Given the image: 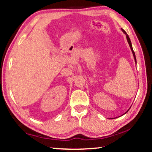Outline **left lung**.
Wrapping results in <instances>:
<instances>
[{
  "mask_svg": "<svg viewBox=\"0 0 152 152\" xmlns=\"http://www.w3.org/2000/svg\"><path fill=\"white\" fill-rule=\"evenodd\" d=\"M121 30H122V31L125 33V34L126 35V37H127V42H128V43H129V47H130V48H131V50H132V53H133V57H134V60H135V64H137V61H136V58H135V52L134 51H133V47H132V42H131V40H130V38H129V35L127 34V33H126L124 30H123V29H121ZM128 110L127 112H125L124 114H125V113H127V112H128ZM123 114V115H124Z\"/></svg>",
  "mask_w": 152,
  "mask_h": 152,
  "instance_id": "left-lung-1",
  "label": "left lung"
}]
</instances>
